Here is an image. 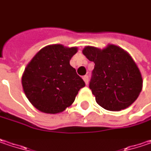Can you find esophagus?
<instances>
[{
	"instance_id": "esophagus-1",
	"label": "esophagus",
	"mask_w": 151,
	"mask_h": 151,
	"mask_svg": "<svg viewBox=\"0 0 151 151\" xmlns=\"http://www.w3.org/2000/svg\"><path fill=\"white\" fill-rule=\"evenodd\" d=\"M82 78H83V80H84L85 83H86V84L87 85V84H88V80H89V76H83Z\"/></svg>"
}]
</instances>
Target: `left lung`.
Listing matches in <instances>:
<instances>
[{
	"label": "left lung",
	"instance_id": "1",
	"mask_svg": "<svg viewBox=\"0 0 151 151\" xmlns=\"http://www.w3.org/2000/svg\"><path fill=\"white\" fill-rule=\"evenodd\" d=\"M83 54L95 64L89 87L104 109L119 111L130 106L142 90V76L132 57L115 45L104 49L86 47Z\"/></svg>",
	"mask_w": 151,
	"mask_h": 151
}]
</instances>
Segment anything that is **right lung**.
<instances>
[{"label":"right lung","instance_id":"1","mask_svg":"<svg viewBox=\"0 0 151 151\" xmlns=\"http://www.w3.org/2000/svg\"><path fill=\"white\" fill-rule=\"evenodd\" d=\"M76 47L56 44L41 49L27 65L22 76L24 92L40 111L57 114L75 101L84 81L76 74L70 60Z\"/></svg>","mask_w":151,"mask_h":151}]
</instances>
